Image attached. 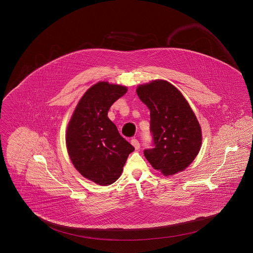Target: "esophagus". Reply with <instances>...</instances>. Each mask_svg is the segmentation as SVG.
Returning <instances> with one entry per match:
<instances>
[{"label": "esophagus", "mask_w": 253, "mask_h": 253, "mask_svg": "<svg viewBox=\"0 0 253 253\" xmlns=\"http://www.w3.org/2000/svg\"><path fill=\"white\" fill-rule=\"evenodd\" d=\"M131 143H132V146L134 147V149H135V150H138V149L140 148L139 141H138L136 138H132V140H131Z\"/></svg>", "instance_id": "obj_1"}]
</instances>
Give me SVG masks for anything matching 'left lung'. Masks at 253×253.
<instances>
[{"instance_id":"1","label":"left lung","mask_w":253,"mask_h":253,"mask_svg":"<svg viewBox=\"0 0 253 253\" xmlns=\"http://www.w3.org/2000/svg\"><path fill=\"white\" fill-rule=\"evenodd\" d=\"M136 93L151 111L153 147L144 150L147 160L166 176L187 168L202 143L200 125L188 101L166 81L140 85Z\"/></svg>"}]
</instances>
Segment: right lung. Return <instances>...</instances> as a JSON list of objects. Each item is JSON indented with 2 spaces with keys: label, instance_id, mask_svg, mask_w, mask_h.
Segmentation results:
<instances>
[{
  "label": "right lung",
  "instance_id": "right-lung-1",
  "mask_svg": "<svg viewBox=\"0 0 253 253\" xmlns=\"http://www.w3.org/2000/svg\"><path fill=\"white\" fill-rule=\"evenodd\" d=\"M126 92L125 86L106 82L93 85L81 98L67 127L66 146L75 168L98 185L119 179L134 150L108 118L110 107Z\"/></svg>",
  "mask_w": 253,
  "mask_h": 253
}]
</instances>
